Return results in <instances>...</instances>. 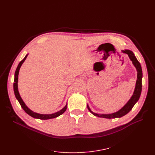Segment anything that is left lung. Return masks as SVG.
Masks as SVG:
<instances>
[{
    "instance_id": "8db88e82",
    "label": "left lung",
    "mask_w": 155,
    "mask_h": 155,
    "mask_svg": "<svg viewBox=\"0 0 155 155\" xmlns=\"http://www.w3.org/2000/svg\"><path fill=\"white\" fill-rule=\"evenodd\" d=\"M122 52L126 53L128 55L130 60L132 61L133 64L136 68V70L137 72V80H136V86H135L133 95L131 97V99H130L129 101L125 104V105L123 107H122L117 112L112 113V114H99L94 113L91 110L90 107H89V106L87 105V108L88 110L90 111L93 115L95 116L99 117H103V118H107V119L121 117L127 114L133 109L135 104L140 99L141 93V90H142V77H143V73H142V68H141V64L140 63L139 61H137V58H136V56H134L132 51L129 50H125L122 51Z\"/></svg>"
}]
</instances>
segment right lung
Segmentation results:
<instances>
[{
  "instance_id": "obj_1",
  "label": "right lung",
  "mask_w": 155,
  "mask_h": 155,
  "mask_svg": "<svg viewBox=\"0 0 155 155\" xmlns=\"http://www.w3.org/2000/svg\"><path fill=\"white\" fill-rule=\"evenodd\" d=\"M28 54H26L24 57V58L20 61V63H19L18 66L16 68V70L15 71V75H14V94L15 96L16 97V99L19 101L21 107L23 109V110L25 111L28 114H29L30 116L36 118V119H39L41 120H46V119H53V118H55L56 117H58L59 116L61 115L64 112V111L66 110L67 108V104H66V105L60 111L53 113V114H38L36 112H35L33 111H32L31 110H30L27 106L25 104V103L24 102V101H22V98L20 96V94L19 93L18 91V75H19V70L20 68L21 67L22 64L24 63V61H25V60L26 59L27 56H28Z\"/></svg>"
}]
</instances>
